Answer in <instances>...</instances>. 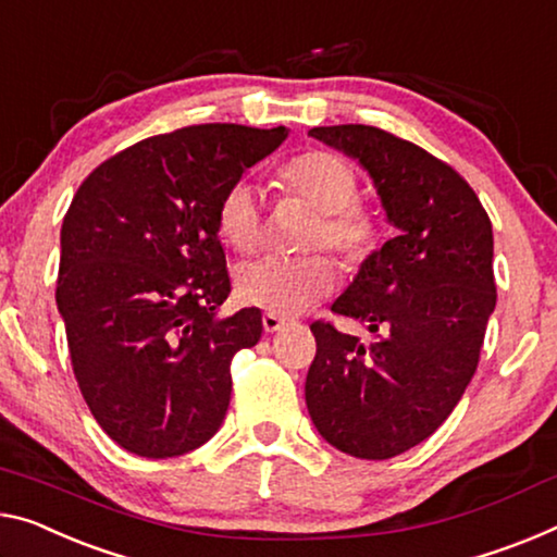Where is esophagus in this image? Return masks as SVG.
<instances>
[{
    "instance_id": "obj_1",
    "label": "esophagus",
    "mask_w": 557,
    "mask_h": 557,
    "mask_svg": "<svg viewBox=\"0 0 557 557\" xmlns=\"http://www.w3.org/2000/svg\"><path fill=\"white\" fill-rule=\"evenodd\" d=\"M286 319L284 315H278V313H263V329H267V333H276V331H281L286 326Z\"/></svg>"
}]
</instances>
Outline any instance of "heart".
Wrapping results in <instances>:
<instances>
[{"instance_id": "heart-1", "label": "heart", "mask_w": 557, "mask_h": 557, "mask_svg": "<svg viewBox=\"0 0 557 557\" xmlns=\"http://www.w3.org/2000/svg\"><path fill=\"white\" fill-rule=\"evenodd\" d=\"M288 194L306 201L315 213L308 246H329L346 269H358L379 246V221L373 211L354 201L358 178L354 166L333 151L298 153L278 171ZM261 194L249 182L228 186L219 201L221 236L238 253H253L261 244ZM336 286V267L321 253L301 259H261L236 271V290L244 304L269 313L304 311Z\"/></svg>"}]
</instances>
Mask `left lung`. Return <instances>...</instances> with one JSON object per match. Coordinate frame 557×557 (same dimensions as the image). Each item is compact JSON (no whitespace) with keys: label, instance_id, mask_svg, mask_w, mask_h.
I'll return each instance as SVG.
<instances>
[{"label":"left lung","instance_id":"1","mask_svg":"<svg viewBox=\"0 0 557 557\" xmlns=\"http://www.w3.org/2000/svg\"><path fill=\"white\" fill-rule=\"evenodd\" d=\"M308 134L368 171L398 228L331 306L373 338L311 323L308 416L333 448L386 460L438 431L473 379L495 308L493 226L466 178L416 144L363 124Z\"/></svg>","mask_w":557,"mask_h":557}]
</instances>
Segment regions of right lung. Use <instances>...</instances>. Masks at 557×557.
<instances>
[{
	"label": "right lung",
	"instance_id": "right-lung-1",
	"mask_svg": "<svg viewBox=\"0 0 557 557\" xmlns=\"http://www.w3.org/2000/svg\"><path fill=\"white\" fill-rule=\"evenodd\" d=\"M286 136L186 126L119 151L74 194L57 306L91 416L134 456H184L224 423L231 358L263 326L259 308L219 315L231 290L219 201Z\"/></svg>",
	"mask_w": 557,
	"mask_h": 557
}]
</instances>
